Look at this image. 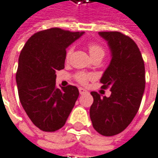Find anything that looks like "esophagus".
Here are the masks:
<instances>
[{"instance_id":"34e87169","label":"esophagus","mask_w":158,"mask_h":158,"mask_svg":"<svg viewBox=\"0 0 158 158\" xmlns=\"http://www.w3.org/2000/svg\"><path fill=\"white\" fill-rule=\"evenodd\" d=\"M79 91L80 94H86V93H87V91H86V89H84V88H82V87H79Z\"/></svg>"}]
</instances>
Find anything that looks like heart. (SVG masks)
I'll return each mask as SVG.
<instances>
[{
	"mask_svg": "<svg viewBox=\"0 0 158 158\" xmlns=\"http://www.w3.org/2000/svg\"><path fill=\"white\" fill-rule=\"evenodd\" d=\"M87 48H88V51H89L90 56L92 57V59H102V57H103L104 55H105V50H104V48H103L101 45L97 44V43H94V42L89 43V44L87 45ZM72 51H73L72 48H69V49L67 50L65 56L66 60H69V58L71 57ZM91 78H92L91 75L86 74V73H84V72H79V73H77V74H76V79L79 81V83H81V84H86V82L91 79Z\"/></svg>",
	"mask_w": 158,
	"mask_h": 158,
	"instance_id": "obj_1",
	"label": "heart"
}]
</instances>
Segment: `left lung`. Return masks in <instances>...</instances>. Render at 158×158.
<instances>
[{
	"label": "left lung",
	"mask_w": 158,
	"mask_h": 158,
	"mask_svg": "<svg viewBox=\"0 0 158 158\" xmlns=\"http://www.w3.org/2000/svg\"><path fill=\"white\" fill-rule=\"evenodd\" d=\"M109 45L111 60L102 77V88H110V97L91 92L90 118L102 135L119 134L133 121L145 89V66L138 46L119 31H100Z\"/></svg>",
	"instance_id": "left-lung-1"
}]
</instances>
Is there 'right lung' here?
I'll use <instances>...</instances> for the list:
<instances>
[{"label":"right lung","instance_id":"obj_1","mask_svg":"<svg viewBox=\"0 0 158 158\" xmlns=\"http://www.w3.org/2000/svg\"><path fill=\"white\" fill-rule=\"evenodd\" d=\"M83 31L50 28L33 34L24 46L16 74L20 102L34 126L55 132L64 126L79 89L56 86V72L64 68L66 48Z\"/></svg>","mask_w":158,"mask_h":158}]
</instances>
